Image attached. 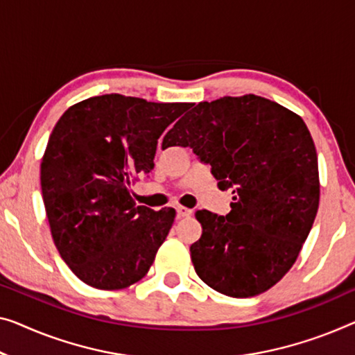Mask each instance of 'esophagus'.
Wrapping results in <instances>:
<instances>
[{
    "instance_id": "34e87169",
    "label": "esophagus",
    "mask_w": 355,
    "mask_h": 355,
    "mask_svg": "<svg viewBox=\"0 0 355 355\" xmlns=\"http://www.w3.org/2000/svg\"><path fill=\"white\" fill-rule=\"evenodd\" d=\"M177 215L180 218H188V216L193 215V210L188 209V207H182V205H178L177 207Z\"/></svg>"
}]
</instances>
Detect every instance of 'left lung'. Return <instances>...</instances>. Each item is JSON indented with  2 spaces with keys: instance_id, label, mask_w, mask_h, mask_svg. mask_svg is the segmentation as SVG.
I'll return each mask as SVG.
<instances>
[{
  "instance_id": "1",
  "label": "left lung",
  "mask_w": 355,
  "mask_h": 355,
  "mask_svg": "<svg viewBox=\"0 0 355 355\" xmlns=\"http://www.w3.org/2000/svg\"><path fill=\"white\" fill-rule=\"evenodd\" d=\"M210 164L226 216L198 210L202 236L189 247L198 276L216 292L248 298L276 285L300 255L319 209L317 153L304 121L248 94L200 102L167 132Z\"/></svg>"
}]
</instances>
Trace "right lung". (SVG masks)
<instances>
[{
    "instance_id": "obj_1",
    "label": "right lung",
    "mask_w": 355,
    "mask_h": 355,
    "mask_svg": "<svg viewBox=\"0 0 355 355\" xmlns=\"http://www.w3.org/2000/svg\"><path fill=\"white\" fill-rule=\"evenodd\" d=\"M191 103L119 94L68 108L41 161V189L54 244L84 284L119 290L155 261L175 210L135 205L132 183L155 167L157 139Z\"/></svg>"
}]
</instances>
